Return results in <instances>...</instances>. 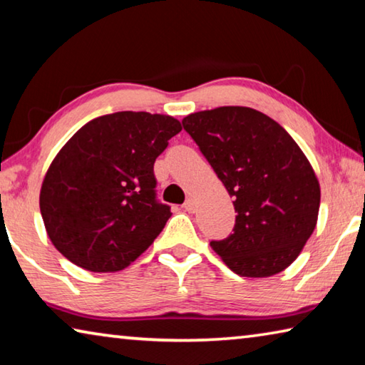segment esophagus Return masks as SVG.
Wrapping results in <instances>:
<instances>
[{"label": "esophagus", "instance_id": "1", "mask_svg": "<svg viewBox=\"0 0 365 365\" xmlns=\"http://www.w3.org/2000/svg\"><path fill=\"white\" fill-rule=\"evenodd\" d=\"M183 207H185V211H187V212H195V211H196V202H195V200H191V197H188V200L185 201Z\"/></svg>", "mask_w": 365, "mask_h": 365}]
</instances>
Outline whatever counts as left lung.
I'll list each match as a JSON object with an SVG mask.
<instances>
[{
  "mask_svg": "<svg viewBox=\"0 0 365 365\" xmlns=\"http://www.w3.org/2000/svg\"><path fill=\"white\" fill-rule=\"evenodd\" d=\"M233 197V233L212 250L242 277L287 269L317 224L320 187L304 153L280 123L256 109L222 106L182 120Z\"/></svg>",
  "mask_w": 365,
  "mask_h": 365,
  "instance_id": "8db88e82",
  "label": "left lung"
}]
</instances>
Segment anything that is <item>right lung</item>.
<instances>
[{"mask_svg": "<svg viewBox=\"0 0 365 365\" xmlns=\"http://www.w3.org/2000/svg\"><path fill=\"white\" fill-rule=\"evenodd\" d=\"M180 130L174 117L133 110L85 123L41 185L54 248L90 272L122 270L150 248L172 215L156 197L154 160Z\"/></svg>", "mask_w": 365, "mask_h": 365, "instance_id": "add662e5", "label": "right lung"}]
</instances>
